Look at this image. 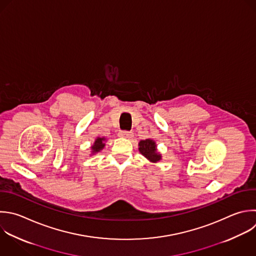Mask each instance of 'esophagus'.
Returning a JSON list of instances; mask_svg holds the SVG:
<instances>
[{"label": "esophagus", "mask_w": 256, "mask_h": 256, "mask_svg": "<svg viewBox=\"0 0 256 256\" xmlns=\"http://www.w3.org/2000/svg\"><path fill=\"white\" fill-rule=\"evenodd\" d=\"M119 137L126 138V139H131L133 137V133L128 132V131H121V132H119Z\"/></svg>", "instance_id": "34e87169"}]
</instances>
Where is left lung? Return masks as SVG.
<instances>
[{
  "mask_svg": "<svg viewBox=\"0 0 256 256\" xmlns=\"http://www.w3.org/2000/svg\"><path fill=\"white\" fill-rule=\"evenodd\" d=\"M139 152L151 163H157L162 160V154L158 152L157 144L153 139L141 140L138 143Z\"/></svg>",
  "mask_w": 256,
  "mask_h": 256,
  "instance_id": "1",
  "label": "left lung"
}]
</instances>
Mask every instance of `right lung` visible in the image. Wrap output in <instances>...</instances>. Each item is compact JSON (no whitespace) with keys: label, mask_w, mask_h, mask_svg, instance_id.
Returning <instances> with one entry per match:
<instances>
[{"label":"right lung","mask_w":256,"mask_h":256,"mask_svg":"<svg viewBox=\"0 0 256 256\" xmlns=\"http://www.w3.org/2000/svg\"><path fill=\"white\" fill-rule=\"evenodd\" d=\"M106 138L105 137H97L93 143V145L90 147L91 148V153L90 156L95 155L97 153H99L100 151H102L105 147V143H106Z\"/></svg>","instance_id":"add662e5"}]
</instances>
